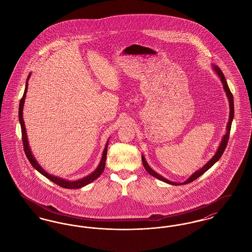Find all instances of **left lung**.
Returning <instances> with one entry per match:
<instances>
[{
  "label": "left lung",
  "instance_id": "1",
  "mask_svg": "<svg viewBox=\"0 0 252 252\" xmlns=\"http://www.w3.org/2000/svg\"><path fill=\"white\" fill-rule=\"evenodd\" d=\"M212 68H213L214 72H216V74L218 75V77L220 78L221 83L223 85V89H224V91H225V93H226V95H227V98H228V105H229V116H228L227 127H226V133H225V135L223 136V138H222V140H221V143L219 144V146H218V148H217V150H216V154L213 156V158H212L205 165H203L202 167L200 168V169H198V170H196L195 172H193V174H192L187 180H185V181H183V182H174V181H171V180L165 179L164 177L160 176L159 174L157 173L156 171H154L152 168L149 166V164L147 163V161H146V159H145L144 155H142V160H143V164H144L145 170H146L152 177L156 178L158 180L164 181V182H166L168 184H171V185H183V184L190 183V182H192L193 180H196L197 178H199L201 175H203L206 171H208L216 162H217V161L219 160V158L223 155V153H224V151H225V149H226V146H227V144H228V137H229L230 127H231V123H232L233 117H234L233 96H232L230 91H229V88H228V83H227V81H226V78H225V76H224L222 71L219 69V67L216 66L215 64H213V65H212Z\"/></svg>",
  "mask_w": 252,
  "mask_h": 252
}]
</instances>
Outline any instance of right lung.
<instances>
[{
    "label": "right lung",
    "mask_w": 252,
    "mask_h": 252,
    "mask_svg": "<svg viewBox=\"0 0 252 252\" xmlns=\"http://www.w3.org/2000/svg\"><path fill=\"white\" fill-rule=\"evenodd\" d=\"M30 76H31V72L27 76V79H26V82H25L24 96L21 99L20 106H19V121H20L21 127H22V134H23V142H24L25 155L27 157L28 160L30 161V163L32 164V166L35 168L37 172H39L41 175L46 177L48 180L53 181L54 183L60 185V187L66 188V189H79V188H82V187H84L86 185L92 183L93 181H94L96 179H98L101 176V174L103 173L105 166H106V159H107V152H108V145L109 139H108L107 144L105 145V148H104V151H103V154H102V158H101V160H100L98 166L96 167L95 170L93 173H91L90 175L86 176L84 178L77 180H65L63 178L54 176V175L48 173L47 171H45L44 168H42V166L37 162L36 158L34 157L33 153H32V150L30 148L29 142H28L27 134H26L25 125H24V115H23L24 112H23V110H24V101H25V97H26V94H27V89H28V80H29Z\"/></svg>",
    "instance_id": "right-lung-1"
}]
</instances>
